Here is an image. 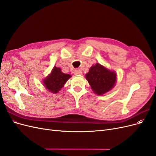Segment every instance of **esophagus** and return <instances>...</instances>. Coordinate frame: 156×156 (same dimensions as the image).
<instances>
[{
	"mask_svg": "<svg viewBox=\"0 0 156 156\" xmlns=\"http://www.w3.org/2000/svg\"><path fill=\"white\" fill-rule=\"evenodd\" d=\"M73 73H74V74H75V75H81V74H82V72H81V71L78 69H75Z\"/></svg>",
	"mask_w": 156,
	"mask_h": 156,
	"instance_id": "34e87169",
	"label": "esophagus"
}]
</instances>
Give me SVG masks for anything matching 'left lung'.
Segmentation results:
<instances>
[{"instance_id": "left-lung-1", "label": "left lung", "mask_w": 156, "mask_h": 156, "mask_svg": "<svg viewBox=\"0 0 156 156\" xmlns=\"http://www.w3.org/2000/svg\"><path fill=\"white\" fill-rule=\"evenodd\" d=\"M86 79L93 91L98 95H102L114 87L116 74L97 63L90 68Z\"/></svg>"}]
</instances>
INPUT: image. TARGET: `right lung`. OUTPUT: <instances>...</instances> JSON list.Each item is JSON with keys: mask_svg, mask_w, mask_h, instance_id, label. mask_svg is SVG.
<instances>
[{"mask_svg": "<svg viewBox=\"0 0 156 156\" xmlns=\"http://www.w3.org/2000/svg\"><path fill=\"white\" fill-rule=\"evenodd\" d=\"M72 77L71 75L64 73L61 69L55 66L51 73L44 80L45 88L52 93H57L62 88L68 80Z\"/></svg>", "mask_w": 156, "mask_h": 156, "instance_id": "obj_1", "label": "right lung"}]
</instances>
